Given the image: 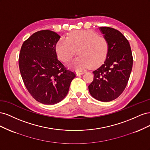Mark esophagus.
I'll return each mask as SVG.
<instances>
[{
    "label": "esophagus",
    "instance_id": "obj_1",
    "mask_svg": "<svg viewBox=\"0 0 150 150\" xmlns=\"http://www.w3.org/2000/svg\"><path fill=\"white\" fill-rule=\"evenodd\" d=\"M84 73V72H81V71H78V72H76V75H77V76L82 75V74H83Z\"/></svg>",
    "mask_w": 150,
    "mask_h": 150
}]
</instances>
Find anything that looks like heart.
Returning a JSON list of instances; mask_svg holds the SVG:
<instances>
[{"mask_svg": "<svg viewBox=\"0 0 150 150\" xmlns=\"http://www.w3.org/2000/svg\"><path fill=\"white\" fill-rule=\"evenodd\" d=\"M78 51L79 56L72 61L69 67L81 71L89 66L96 68L106 60L108 53L107 40L90 30H76L67 38H61L56 45L58 58L63 62L71 60Z\"/></svg>", "mask_w": 150, "mask_h": 150, "instance_id": "heart-1", "label": "heart"}]
</instances>
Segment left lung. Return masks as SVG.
<instances>
[{
  "mask_svg": "<svg viewBox=\"0 0 150 150\" xmlns=\"http://www.w3.org/2000/svg\"><path fill=\"white\" fill-rule=\"evenodd\" d=\"M108 42V53L103 64L94 71L89 86L91 96L98 101L114 100L123 92L133 67L128 40L119 30L108 27L99 28Z\"/></svg>",
  "mask_w": 150,
  "mask_h": 150,
  "instance_id": "1",
  "label": "left lung"
}]
</instances>
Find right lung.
Returning <instances> with one entry per match:
<instances>
[{"label":"right lung","instance_id":"add662e5","mask_svg":"<svg viewBox=\"0 0 150 150\" xmlns=\"http://www.w3.org/2000/svg\"><path fill=\"white\" fill-rule=\"evenodd\" d=\"M60 38L51 30L36 32L24 42L19 54V69L27 89L36 101L47 105L66 96L76 77L57 59L56 45Z\"/></svg>","mask_w":150,"mask_h":150}]
</instances>
